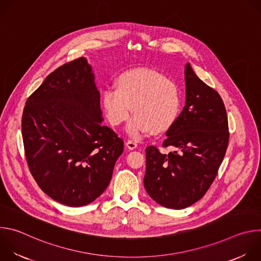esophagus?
I'll use <instances>...</instances> for the list:
<instances>
[{
  "mask_svg": "<svg viewBox=\"0 0 261 261\" xmlns=\"http://www.w3.org/2000/svg\"><path fill=\"white\" fill-rule=\"evenodd\" d=\"M126 146H127L128 150H134V148H136V146H137V143L132 141V140H128L126 142Z\"/></svg>",
  "mask_w": 261,
  "mask_h": 261,
  "instance_id": "1",
  "label": "esophagus"
}]
</instances>
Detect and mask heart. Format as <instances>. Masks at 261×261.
<instances>
[{
    "label": "heart",
    "instance_id": "obj_1",
    "mask_svg": "<svg viewBox=\"0 0 261 261\" xmlns=\"http://www.w3.org/2000/svg\"><path fill=\"white\" fill-rule=\"evenodd\" d=\"M104 114L113 126L125 123L135 114L128 126L132 135L163 132L171 128L181 110L178 87L160 72L136 68L122 72L116 87L107 86L101 92Z\"/></svg>",
    "mask_w": 261,
    "mask_h": 261
}]
</instances>
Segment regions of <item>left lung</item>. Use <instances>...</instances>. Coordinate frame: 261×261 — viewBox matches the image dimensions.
<instances>
[{
	"label": "left lung",
	"instance_id": "8db88e82",
	"mask_svg": "<svg viewBox=\"0 0 261 261\" xmlns=\"http://www.w3.org/2000/svg\"><path fill=\"white\" fill-rule=\"evenodd\" d=\"M186 104L166 132L163 146L145 148L144 188L156 202L174 210L192 205L206 193L224 159L228 120L219 93L204 84L188 63L185 68Z\"/></svg>",
	"mask_w": 261,
	"mask_h": 261
}]
</instances>
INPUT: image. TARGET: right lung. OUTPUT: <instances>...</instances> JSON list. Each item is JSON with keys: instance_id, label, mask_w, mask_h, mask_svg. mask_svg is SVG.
<instances>
[{"instance_id": "obj_1", "label": "right lung", "mask_w": 261, "mask_h": 261, "mask_svg": "<svg viewBox=\"0 0 261 261\" xmlns=\"http://www.w3.org/2000/svg\"><path fill=\"white\" fill-rule=\"evenodd\" d=\"M100 93L85 58L57 68L27 100L21 134L27 163L54 200L82 206L110 182L124 141L101 123Z\"/></svg>"}]
</instances>
